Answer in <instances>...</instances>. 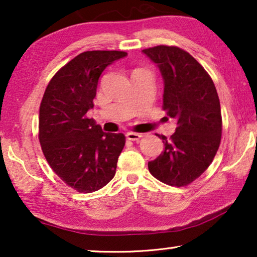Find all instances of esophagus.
Segmentation results:
<instances>
[{
	"label": "esophagus",
	"mask_w": 257,
	"mask_h": 257,
	"mask_svg": "<svg viewBox=\"0 0 257 257\" xmlns=\"http://www.w3.org/2000/svg\"><path fill=\"white\" fill-rule=\"evenodd\" d=\"M142 135L140 133H136V132H127L126 133V139L127 140H132V142H137L142 138Z\"/></svg>",
	"instance_id": "34e87169"
}]
</instances>
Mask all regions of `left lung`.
Listing matches in <instances>:
<instances>
[{"label": "left lung", "instance_id": "obj_1", "mask_svg": "<svg viewBox=\"0 0 257 257\" xmlns=\"http://www.w3.org/2000/svg\"><path fill=\"white\" fill-rule=\"evenodd\" d=\"M164 79L163 108L178 127L163 139L164 152L149 163L154 178L170 186H186L205 172L221 142L222 118L215 85L196 59L178 47L143 50Z\"/></svg>", "mask_w": 257, "mask_h": 257}]
</instances>
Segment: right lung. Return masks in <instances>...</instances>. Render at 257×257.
<instances>
[{
    "mask_svg": "<svg viewBox=\"0 0 257 257\" xmlns=\"http://www.w3.org/2000/svg\"><path fill=\"white\" fill-rule=\"evenodd\" d=\"M124 51H85L56 72L40 106L38 139L52 171L79 193L103 188L115 174L125 146L122 133H105L87 111L93 107L98 80Z\"/></svg>",
    "mask_w": 257,
    "mask_h": 257,
    "instance_id": "add662e5",
    "label": "right lung"
}]
</instances>
